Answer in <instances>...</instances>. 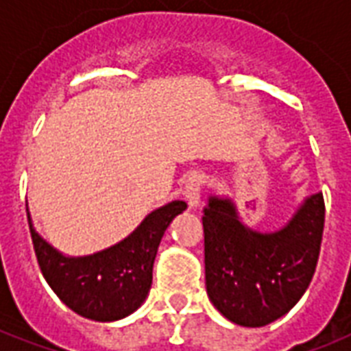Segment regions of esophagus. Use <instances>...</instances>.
I'll return each mask as SVG.
<instances>
[{"instance_id": "34e87169", "label": "esophagus", "mask_w": 351, "mask_h": 351, "mask_svg": "<svg viewBox=\"0 0 351 351\" xmlns=\"http://www.w3.org/2000/svg\"><path fill=\"white\" fill-rule=\"evenodd\" d=\"M204 182H206V178H204L202 173H193V175H189V178L186 180L184 195H186L187 204H189V208L191 209H195L198 204H200Z\"/></svg>"}]
</instances>
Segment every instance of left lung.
I'll use <instances>...</instances> for the list:
<instances>
[{
  "mask_svg": "<svg viewBox=\"0 0 351 351\" xmlns=\"http://www.w3.org/2000/svg\"><path fill=\"white\" fill-rule=\"evenodd\" d=\"M206 289L228 319L261 328L286 315L315 273L322 230V193L304 198L277 231H256L240 219L231 198L211 195L204 209Z\"/></svg>",
  "mask_w": 351,
  "mask_h": 351,
  "instance_id": "8db88e82",
  "label": "left lung"
}]
</instances>
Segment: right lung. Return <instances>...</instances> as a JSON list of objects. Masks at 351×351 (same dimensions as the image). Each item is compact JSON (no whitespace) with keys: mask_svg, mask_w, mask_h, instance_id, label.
Instances as JSON below:
<instances>
[{"mask_svg":"<svg viewBox=\"0 0 351 351\" xmlns=\"http://www.w3.org/2000/svg\"><path fill=\"white\" fill-rule=\"evenodd\" d=\"M184 200L154 209L129 237L93 255L69 256L52 247L32 226L30 237L47 284L74 313L98 322L120 321L143 304L153 284V264L160 240Z\"/></svg>","mask_w":351,"mask_h":351,"instance_id":"right-lung-1","label":"right lung"}]
</instances>
